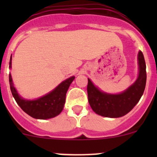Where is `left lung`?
<instances>
[{
  "label": "left lung",
  "mask_w": 157,
  "mask_h": 157,
  "mask_svg": "<svg viewBox=\"0 0 157 157\" xmlns=\"http://www.w3.org/2000/svg\"><path fill=\"white\" fill-rule=\"evenodd\" d=\"M138 79L127 90L120 94L101 92L88 78V101L94 112L105 117L118 118L125 116L134 109L141 99L146 84V65L141 51L138 52Z\"/></svg>",
  "instance_id": "1"
}]
</instances>
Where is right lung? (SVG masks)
<instances>
[{
  "instance_id": "add662e5",
  "label": "right lung",
  "mask_w": 157,
  "mask_h": 157,
  "mask_svg": "<svg viewBox=\"0 0 157 157\" xmlns=\"http://www.w3.org/2000/svg\"><path fill=\"white\" fill-rule=\"evenodd\" d=\"M12 67V56L9 61V67ZM74 78V76L69 78L65 81L62 82L51 93L33 101L24 100L20 96H19L16 88L13 86L12 76L10 74H9V84H10L11 92L13 98H15L19 106L23 109V111L34 119L47 120L58 116L62 112L65 104L67 91Z\"/></svg>"
}]
</instances>
